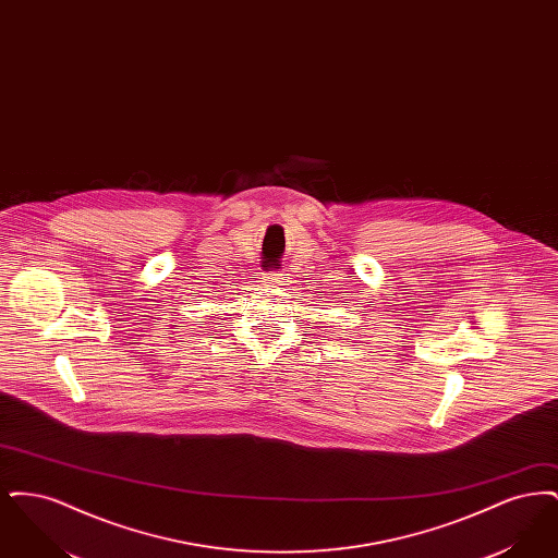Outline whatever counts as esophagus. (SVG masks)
Wrapping results in <instances>:
<instances>
[{
  "label": "esophagus",
  "instance_id": "34e87169",
  "mask_svg": "<svg viewBox=\"0 0 558 558\" xmlns=\"http://www.w3.org/2000/svg\"><path fill=\"white\" fill-rule=\"evenodd\" d=\"M284 280L287 278L280 271H267V274H264V282H266L267 287H280Z\"/></svg>",
  "mask_w": 558,
  "mask_h": 558
}]
</instances>
